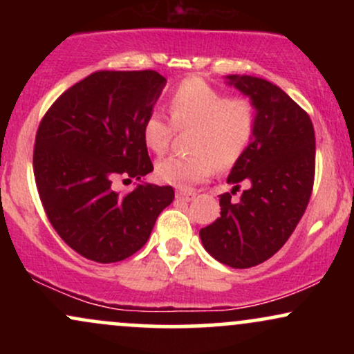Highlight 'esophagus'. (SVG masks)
<instances>
[{
  "label": "esophagus",
  "mask_w": 354,
  "mask_h": 354,
  "mask_svg": "<svg viewBox=\"0 0 354 354\" xmlns=\"http://www.w3.org/2000/svg\"><path fill=\"white\" fill-rule=\"evenodd\" d=\"M194 196H196V193H194V191H189V189H178L176 191V198H180V200L189 201V200H193Z\"/></svg>",
  "instance_id": "34e87169"
}]
</instances>
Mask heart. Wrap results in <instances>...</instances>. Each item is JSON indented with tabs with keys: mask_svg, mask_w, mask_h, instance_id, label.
Listing matches in <instances>:
<instances>
[{
	"mask_svg": "<svg viewBox=\"0 0 354 354\" xmlns=\"http://www.w3.org/2000/svg\"><path fill=\"white\" fill-rule=\"evenodd\" d=\"M171 123L153 111L143 123L146 148L158 156L168 151L174 128L193 129L189 156H169L156 165V176L168 185L188 188L219 169H228L246 153L256 133L254 103L245 96H230L205 80L181 81L168 98Z\"/></svg>",
	"mask_w": 354,
	"mask_h": 354,
	"instance_id": "b5f03b06",
	"label": "heart"
}]
</instances>
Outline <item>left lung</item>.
<instances>
[{
	"label": "left lung",
	"instance_id": "1",
	"mask_svg": "<svg viewBox=\"0 0 354 354\" xmlns=\"http://www.w3.org/2000/svg\"><path fill=\"white\" fill-rule=\"evenodd\" d=\"M230 80L254 103L256 133L228 176L233 191L219 196L221 216L200 236L214 259L243 270L278 253L303 218L315 185L316 143L310 115L283 89L253 76ZM241 182L250 186L231 202Z\"/></svg>",
	"mask_w": 354,
	"mask_h": 354
}]
</instances>
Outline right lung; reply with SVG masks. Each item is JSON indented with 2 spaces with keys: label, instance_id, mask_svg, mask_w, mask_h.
<instances>
[{
  "label": "right lung",
  "instance_id": "obj_1",
  "mask_svg": "<svg viewBox=\"0 0 354 354\" xmlns=\"http://www.w3.org/2000/svg\"><path fill=\"white\" fill-rule=\"evenodd\" d=\"M154 70L96 71L63 93L36 131L33 173L59 238L96 263L129 258L174 200L171 186L113 188L116 178L153 171L143 123L165 88Z\"/></svg>",
  "mask_w": 354,
  "mask_h": 354
}]
</instances>
